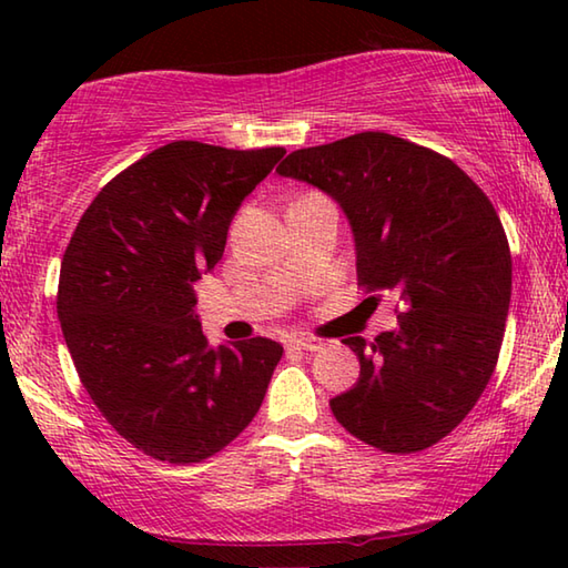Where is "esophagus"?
<instances>
[{"label":"esophagus","instance_id":"esophagus-1","mask_svg":"<svg viewBox=\"0 0 568 568\" xmlns=\"http://www.w3.org/2000/svg\"><path fill=\"white\" fill-rule=\"evenodd\" d=\"M287 345H291V348H297V351H321L323 341H318V338H293V341H287Z\"/></svg>","mask_w":568,"mask_h":568}]
</instances>
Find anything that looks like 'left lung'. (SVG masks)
Instances as JSON below:
<instances>
[{
	"label": "left lung",
	"mask_w": 568,
	"mask_h": 568,
	"mask_svg": "<svg viewBox=\"0 0 568 568\" xmlns=\"http://www.w3.org/2000/svg\"><path fill=\"white\" fill-rule=\"evenodd\" d=\"M341 205L358 285L396 291L398 325L365 343L358 383L331 398L335 420L386 454L448 436L494 376L511 303L501 220L456 162L386 132L295 150L275 170Z\"/></svg>",
	"instance_id": "1"
}]
</instances>
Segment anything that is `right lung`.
I'll list each match as a JSON object with an SVG mask.
<instances>
[{
    "instance_id": "1",
    "label": "right lung",
    "mask_w": 568,
    "mask_h": 568,
    "mask_svg": "<svg viewBox=\"0 0 568 568\" xmlns=\"http://www.w3.org/2000/svg\"><path fill=\"white\" fill-rule=\"evenodd\" d=\"M283 155L170 142L102 187L64 250L57 315L74 368L110 426L152 458L197 464L261 410L283 345H210L195 283Z\"/></svg>"
}]
</instances>
